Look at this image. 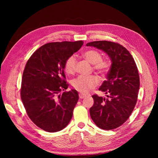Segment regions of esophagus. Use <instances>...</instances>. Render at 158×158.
<instances>
[{
  "label": "esophagus",
  "instance_id": "1",
  "mask_svg": "<svg viewBox=\"0 0 158 158\" xmlns=\"http://www.w3.org/2000/svg\"><path fill=\"white\" fill-rule=\"evenodd\" d=\"M79 98L80 99H83V98H85L86 97V95H85V94H79Z\"/></svg>",
  "mask_w": 158,
  "mask_h": 158
}]
</instances>
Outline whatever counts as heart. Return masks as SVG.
Here are the masks:
<instances>
[{
	"instance_id": "heart-1",
	"label": "heart",
	"mask_w": 158,
	"mask_h": 158,
	"mask_svg": "<svg viewBox=\"0 0 158 158\" xmlns=\"http://www.w3.org/2000/svg\"><path fill=\"white\" fill-rule=\"evenodd\" d=\"M84 58L94 64V69L96 73L101 75H105L109 71L110 64L108 60L102 59V55L96 49H88L83 53ZM77 63V57L75 55L69 56L65 62V71L73 75L75 72V66ZM99 84V79L96 76H84L80 75L77 77L72 82L73 88L77 91L82 94H88Z\"/></svg>"
}]
</instances>
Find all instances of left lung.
<instances>
[{
	"instance_id": "8db88e82",
	"label": "left lung",
	"mask_w": 158,
	"mask_h": 158,
	"mask_svg": "<svg viewBox=\"0 0 158 158\" xmlns=\"http://www.w3.org/2000/svg\"><path fill=\"white\" fill-rule=\"evenodd\" d=\"M86 45L102 50L112 62L107 79L99 88L107 98L92 96L94 103L89 109L90 116L100 128H117L129 118L136 104L140 87L138 69L130 53L119 43L98 41Z\"/></svg>"
}]
</instances>
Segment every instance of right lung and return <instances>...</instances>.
Listing matches in <instances>:
<instances>
[{
    "label": "right lung",
    "mask_w": 158,
    "mask_h": 158,
    "mask_svg": "<svg viewBox=\"0 0 158 158\" xmlns=\"http://www.w3.org/2000/svg\"><path fill=\"white\" fill-rule=\"evenodd\" d=\"M83 44L82 41L49 43L32 53L23 70L22 101L29 118L40 128L58 132L68 125L79 100L77 90L64 91L69 84L65 62Z\"/></svg>",
    "instance_id": "right-lung-1"
}]
</instances>
